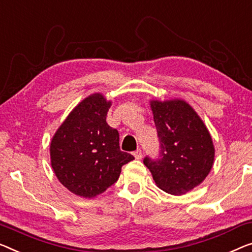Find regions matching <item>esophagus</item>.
<instances>
[{
  "instance_id": "esophagus-1",
  "label": "esophagus",
  "mask_w": 252,
  "mask_h": 252,
  "mask_svg": "<svg viewBox=\"0 0 252 252\" xmlns=\"http://www.w3.org/2000/svg\"><path fill=\"white\" fill-rule=\"evenodd\" d=\"M132 154H133L134 158H136V159H141V157H142V153H141V150H140V149H137L136 152H133Z\"/></svg>"
}]
</instances>
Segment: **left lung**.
Instances as JSON below:
<instances>
[{
  "instance_id": "8db88e82",
  "label": "left lung",
  "mask_w": 252,
  "mask_h": 252,
  "mask_svg": "<svg viewBox=\"0 0 252 252\" xmlns=\"http://www.w3.org/2000/svg\"><path fill=\"white\" fill-rule=\"evenodd\" d=\"M162 157L144 164L156 186L175 196L186 194L207 178L215 159L209 130L191 105L182 98L150 99Z\"/></svg>"
}]
</instances>
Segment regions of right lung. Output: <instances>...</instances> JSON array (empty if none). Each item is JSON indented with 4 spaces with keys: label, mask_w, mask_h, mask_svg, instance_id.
Returning <instances> with one entry per match:
<instances>
[{
    "label": "right lung",
    "mask_w": 252,
    "mask_h": 252,
    "mask_svg": "<svg viewBox=\"0 0 252 252\" xmlns=\"http://www.w3.org/2000/svg\"><path fill=\"white\" fill-rule=\"evenodd\" d=\"M112 100L94 93L70 112L50 144L51 165L63 187L93 199L118 181L121 168L134 157L121 152L119 132L107 125Z\"/></svg>",
    "instance_id": "add662e5"
}]
</instances>
